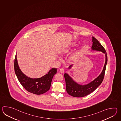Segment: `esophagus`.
Wrapping results in <instances>:
<instances>
[{
	"label": "esophagus",
	"mask_w": 121,
	"mask_h": 121,
	"mask_svg": "<svg viewBox=\"0 0 121 121\" xmlns=\"http://www.w3.org/2000/svg\"><path fill=\"white\" fill-rule=\"evenodd\" d=\"M60 72L61 73H64V69H63V68L60 69Z\"/></svg>",
	"instance_id": "1"
}]
</instances>
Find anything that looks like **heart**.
I'll return each instance as SVG.
<instances>
[{
  "mask_svg": "<svg viewBox=\"0 0 121 121\" xmlns=\"http://www.w3.org/2000/svg\"><path fill=\"white\" fill-rule=\"evenodd\" d=\"M76 44L75 42L71 43V44H69V46L63 48L60 52L62 54H66L67 53L69 52L70 50L72 49V48L76 47ZM76 57H77V54H73V55L71 56L70 58H71V59H74V58Z\"/></svg>",
  "mask_w": 121,
  "mask_h": 121,
  "instance_id": "obj_1",
  "label": "heart"
}]
</instances>
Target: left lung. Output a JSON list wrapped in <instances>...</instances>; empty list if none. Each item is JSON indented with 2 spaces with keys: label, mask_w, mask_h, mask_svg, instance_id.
I'll list each match as a JSON object with an SVG mask.
<instances>
[{
  "label": "left lung",
  "mask_w": 121,
  "mask_h": 121,
  "mask_svg": "<svg viewBox=\"0 0 121 121\" xmlns=\"http://www.w3.org/2000/svg\"><path fill=\"white\" fill-rule=\"evenodd\" d=\"M92 41L93 42V45L92 47V50L102 52L105 54V62L103 69L101 73L98 77L91 82L85 85L78 84L77 83L73 81L72 78L69 77V75L67 73H65L64 77L66 82V88L67 93L69 95H71L73 97H82L90 94L95 90L96 88L100 85L104 78L106 66L108 60L107 53L104 47L100 44L99 41L93 37ZM72 66H70L69 68H70Z\"/></svg>",
  "instance_id": "obj_1"
}]
</instances>
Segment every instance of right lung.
<instances>
[{"mask_svg": "<svg viewBox=\"0 0 121 121\" xmlns=\"http://www.w3.org/2000/svg\"><path fill=\"white\" fill-rule=\"evenodd\" d=\"M56 68H52L42 77L32 79L28 77L21 71L18 67L16 55L14 60V70L19 82L26 90L36 95H41L50 90L52 80L57 73Z\"/></svg>", "mask_w": 121, "mask_h": 121, "instance_id": "1", "label": "right lung"}]
</instances>
